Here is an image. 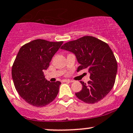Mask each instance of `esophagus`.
<instances>
[{
  "label": "esophagus",
  "instance_id": "34e87169",
  "mask_svg": "<svg viewBox=\"0 0 133 133\" xmlns=\"http://www.w3.org/2000/svg\"><path fill=\"white\" fill-rule=\"evenodd\" d=\"M63 82H71L72 81L69 79H64L63 80Z\"/></svg>",
  "mask_w": 133,
  "mask_h": 133
}]
</instances>
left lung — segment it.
<instances>
[{"label": "left lung", "instance_id": "left-lung-1", "mask_svg": "<svg viewBox=\"0 0 133 133\" xmlns=\"http://www.w3.org/2000/svg\"><path fill=\"white\" fill-rule=\"evenodd\" d=\"M62 49L75 55L80 65L77 71L88 69L90 80L86 84L80 81L82 88L75 95L86 103H95L103 99L115 83L118 64L109 45L95 38L86 36L64 43Z\"/></svg>", "mask_w": 133, "mask_h": 133}]
</instances>
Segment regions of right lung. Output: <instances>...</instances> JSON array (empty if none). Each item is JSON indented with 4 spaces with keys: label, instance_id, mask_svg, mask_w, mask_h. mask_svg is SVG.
I'll return each mask as SVG.
<instances>
[{
    "label": "right lung",
    "instance_id": "right-lung-1",
    "mask_svg": "<svg viewBox=\"0 0 133 133\" xmlns=\"http://www.w3.org/2000/svg\"><path fill=\"white\" fill-rule=\"evenodd\" d=\"M62 43L38 39L26 43L19 49L11 75L16 90L30 105L42 107L57 96L61 82L47 81L43 71L49 68L52 56Z\"/></svg>",
    "mask_w": 133,
    "mask_h": 133
}]
</instances>
